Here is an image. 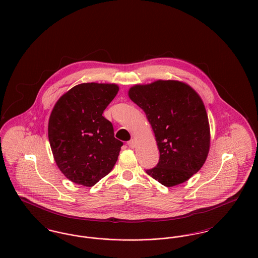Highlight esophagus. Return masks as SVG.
<instances>
[{
    "label": "esophagus",
    "instance_id": "obj_1",
    "mask_svg": "<svg viewBox=\"0 0 258 258\" xmlns=\"http://www.w3.org/2000/svg\"><path fill=\"white\" fill-rule=\"evenodd\" d=\"M128 146L130 148H135L136 147V141L134 140V139H132V140H130L129 142H128Z\"/></svg>",
    "mask_w": 258,
    "mask_h": 258
}]
</instances>
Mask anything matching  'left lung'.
<instances>
[{
  "label": "left lung",
  "mask_w": 258,
  "mask_h": 258,
  "mask_svg": "<svg viewBox=\"0 0 258 258\" xmlns=\"http://www.w3.org/2000/svg\"><path fill=\"white\" fill-rule=\"evenodd\" d=\"M128 95L145 112L160 152L157 167L146 173L168 187L187 181L210 151L209 118L200 95L178 80L136 84Z\"/></svg>",
  "instance_id": "obj_1"
}]
</instances>
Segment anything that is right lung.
Wrapping results in <instances>:
<instances>
[{
  "label": "right lung",
  "mask_w": 258,
  "mask_h": 258,
  "mask_svg": "<svg viewBox=\"0 0 258 258\" xmlns=\"http://www.w3.org/2000/svg\"><path fill=\"white\" fill-rule=\"evenodd\" d=\"M119 87L81 83L55 103L48 120V140L60 172L72 182L92 186L113 169L123 143L102 116Z\"/></svg>",
  "instance_id": "1"
}]
</instances>
